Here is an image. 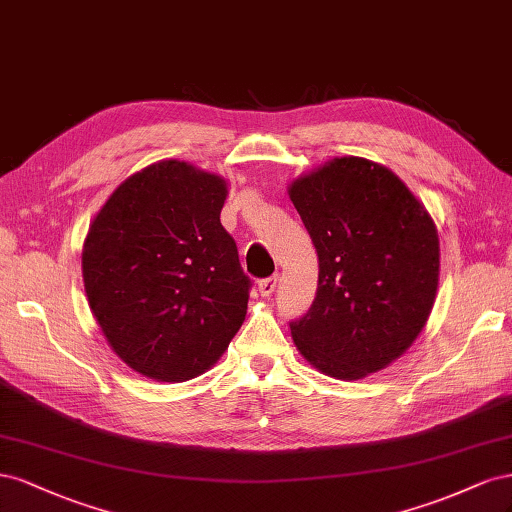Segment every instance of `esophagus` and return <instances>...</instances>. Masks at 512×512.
<instances>
[{
    "label": "esophagus",
    "instance_id": "obj_1",
    "mask_svg": "<svg viewBox=\"0 0 512 512\" xmlns=\"http://www.w3.org/2000/svg\"><path fill=\"white\" fill-rule=\"evenodd\" d=\"M276 281H279V276H268V279H261L259 283H257V289H259V294L264 296V298H268V296H272V291L276 289Z\"/></svg>",
    "mask_w": 512,
    "mask_h": 512
}]
</instances>
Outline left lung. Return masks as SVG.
<instances>
[{
  "mask_svg": "<svg viewBox=\"0 0 512 512\" xmlns=\"http://www.w3.org/2000/svg\"><path fill=\"white\" fill-rule=\"evenodd\" d=\"M289 199L315 244L317 294L289 324L300 354L337 379L386 369L425 328L440 279L433 218L390 169L343 156Z\"/></svg>",
  "mask_w": 512,
  "mask_h": 512,
  "instance_id": "1",
  "label": "left lung"
}]
</instances>
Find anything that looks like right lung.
<instances>
[{
	"instance_id": "1",
	"label": "right lung",
	"mask_w": 512,
	"mask_h": 512,
	"mask_svg": "<svg viewBox=\"0 0 512 512\" xmlns=\"http://www.w3.org/2000/svg\"><path fill=\"white\" fill-rule=\"evenodd\" d=\"M227 184L184 160L130 175L87 231L90 309L130 369L156 382L206 373L240 330L251 279L221 225Z\"/></svg>"
}]
</instances>
